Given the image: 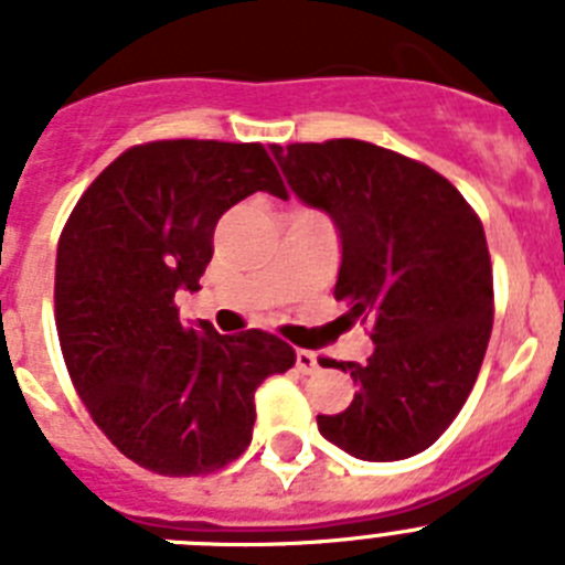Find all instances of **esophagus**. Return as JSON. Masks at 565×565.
<instances>
[{
	"label": "esophagus",
	"mask_w": 565,
	"mask_h": 565,
	"mask_svg": "<svg viewBox=\"0 0 565 565\" xmlns=\"http://www.w3.org/2000/svg\"><path fill=\"white\" fill-rule=\"evenodd\" d=\"M319 367L317 353L311 351H297V371L299 373H313Z\"/></svg>",
	"instance_id": "esophagus-1"
}]
</instances>
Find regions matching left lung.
Wrapping results in <instances>:
<instances>
[{"label":"left lung","mask_w":565,"mask_h":565,"mask_svg":"<svg viewBox=\"0 0 565 565\" xmlns=\"http://www.w3.org/2000/svg\"><path fill=\"white\" fill-rule=\"evenodd\" d=\"M288 186L326 212L342 266L333 297L373 326L356 393L319 433L362 461L427 450L467 402L492 333V263L478 214L447 178L356 138L271 147Z\"/></svg>","instance_id":"1"}]
</instances>
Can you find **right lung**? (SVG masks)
Segmentation results:
<instances>
[{
  "label": "right lung",
  "instance_id": "right-lung-1",
  "mask_svg": "<svg viewBox=\"0 0 565 565\" xmlns=\"http://www.w3.org/2000/svg\"><path fill=\"white\" fill-rule=\"evenodd\" d=\"M254 192L286 198L259 143L152 141L89 183L56 252L64 362L104 436L158 476H209L246 452L254 391L294 348L263 331L189 328L178 291H198L214 226Z\"/></svg>",
  "mask_w": 565,
  "mask_h": 565
}]
</instances>
